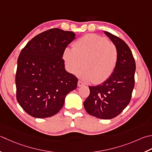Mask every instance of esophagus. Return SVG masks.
Segmentation results:
<instances>
[{"mask_svg": "<svg viewBox=\"0 0 152 152\" xmlns=\"http://www.w3.org/2000/svg\"><path fill=\"white\" fill-rule=\"evenodd\" d=\"M84 83H83L81 81H80V80L78 82V87H80V86H84Z\"/></svg>", "mask_w": 152, "mask_h": 152, "instance_id": "1", "label": "esophagus"}]
</instances>
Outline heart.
<instances>
[{
  "mask_svg": "<svg viewBox=\"0 0 152 152\" xmlns=\"http://www.w3.org/2000/svg\"><path fill=\"white\" fill-rule=\"evenodd\" d=\"M62 58L66 69L84 81L101 84L111 77L117 68L118 52L113 43L97 34H87L74 43V48L66 47Z\"/></svg>",
  "mask_w": 152,
  "mask_h": 152,
  "instance_id": "obj_1",
  "label": "heart"
}]
</instances>
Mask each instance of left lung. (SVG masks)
<instances>
[{
    "mask_svg": "<svg viewBox=\"0 0 152 152\" xmlns=\"http://www.w3.org/2000/svg\"><path fill=\"white\" fill-rule=\"evenodd\" d=\"M104 33L117 47V66L107 80L96 86H89L90 94L84 106L88 113L94 117L111 119L119 115L130 102L136 63L131 50L123 39L108 31Z\"/></svg>",
    "mask_w": 152,
    "mask_h": 152,
    "instance_id": "8db88e82",
    "label": "left lung"
}]
</instances>
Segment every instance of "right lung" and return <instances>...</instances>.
I'll use <instances>...</instances> for the list:
<instances>
[{
    "label": "right lung",
    "instance_id": "1",
    "mask_svg": "<svg viewBox=\"0 0 152 152\" xmlns=\"http://www.w3.org/2000/svg\"><path fill=\"white\" fill-rule=\"evenodd\" d=\"M75 36L72 31L53 28L31 39L21 51L15 79L16 99L31 117L55 115L66 95L77 88L78 78L66 72L62 58Z\"/></svg>",
    "mask_w": 152,
    "mask_h": 152
}]
</instances>
